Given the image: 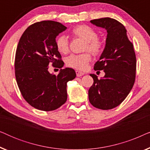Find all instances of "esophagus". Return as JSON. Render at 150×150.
<instances>
[{"mask_svg": "<svg viewBox=\"0 0 150 150\" xmlns=\"http://www.w3.org/2000/svg\"><path fill=\"white\" fill-rule=\"evenodd\" d=\"M76 76L78 77L82 76H83L84 74H85V73L82 72V71H79V70H76Z\"/></svg>", "mask_w": 150, "mask_h": 150, "instance_id": "esophagus-1", "label": "esophagus"}]
</instances>
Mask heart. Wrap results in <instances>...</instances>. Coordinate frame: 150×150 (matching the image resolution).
<instances>
[{
  "mask_svg": "<svg viewBox=\"0 0 150 150\" xmlns=\"http://www.w3.org/2000/svg\"><path fill=\"white\" fill-rule=\"evenodd\" d=\"M74 36L82 39L85 42L84 50H89L94 55L99 54L103 49V42L98 38V34L91 26L81 24L71 30ZM57 50L61 54H66L69 50L68 39L64 35L58 36L55 40ZM91 59V54L88 52L79 54H71L66 59V64L69 67L79 70H85Z\"/></svg>",
  "mask_w": 150,
  "mask_h": 150,
  "instance_id": "b5f03b06",
  "label": "heart"
}]
</instances>
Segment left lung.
<instances>
[{"instance_id":"obj_1","label":"left lung","mask_w":150,"mask_h":150,"mask_svg":"<svg viewBox=\"0 0 150 150\" xmlns=\"http://www.w3.org/2000/svg\"><path fill=\"white\" fill-rule=\"evenodd\" d=\"M107 33L106 44L95 70L105 75L98 79L91 74L93 85L89 89V100L94 107L108 110L120 105L130 93L136 76V56L133 44L127 37L125 26L117 20L103 18L90 21Z\"/></svg>"}]
</instances>
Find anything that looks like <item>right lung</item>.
<instances>
[{
    "mask_svg": "<svg viewBox=\"0 0 150 150\" xmlns=\"http://www.w3.org/2000/svg\"><path fill=\"white\" fill-rule=\"evenodd\" d=\"M67 27L47 20L28 26L18 42L15 58L17 84L24 100L38 110H54L66 102L67 83L74 79L73 69H61L58 75L48 71L51 63L61 68L64 63L55 40Z\"/></svg>",
    "mask_w": 150,
    "mask_h": 150,
    "instance_id": "add662e5",
    "label": "right lung"
}]
</instances>
